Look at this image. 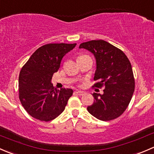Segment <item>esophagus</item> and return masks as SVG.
I'll return each instance as SVG.
<instances>
[{"mask_svg":"<svg viewBox=\"0 0 154 154\" xmlns=\"http://www.w3.org/2000/svg\"><path fill=\"white\" fill-rule=\"evenodd\" d=\"M75 93H76V94H78V95H80V96L83 95V94H85L84 91H76Z\"/></svg>","mask_w":154,"mask_h":154,"instance_id":"obj_1","label":"esophagus"}]
</instances>
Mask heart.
Listing matches in <instances>:
<instances>
[{"instance_id": "obj_1", "label": "heart", "mask_w": 154, "mask_h": 154, "mask_svg": "<svg viewBox=\"0 0 154 154\" xmlns=\"http://www.w3.org/2000/svg\"><path fill=\"white\" fill-rule=\"evenodd\" d=\"M86 56H88V55H86V54H82V55H80L79 57H86Z\"/></svg>"}]
</instances>
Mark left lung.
Here are the masks:
<instances>
[{
	"label": "left lung",
	"mask_w": 154,
	"mask_h": 154,
	"mask_svg": "<svg viewBox=\"0 0 154 154\" xmlns=\"http://www.w3.org/2000/svg\"><path fill=\"white\" fill-rule=\"evenodd\" d=\"M94 54L97 70L94 88H101L103 94L94 93V101L87 107L94 117L111 121L122 116L128 106L135 90V79L130 60L125 53L104 40H91L80 44Z\"/></svg>",
	"instance_id": "left-lung-1"
}]
</instances>
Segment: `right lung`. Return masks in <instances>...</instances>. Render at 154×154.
I'll use <instances>...</instances> for the list:
<instances>
[{"label":"right lung","mask_w":154,"mask_h":154,"mask_svg":"<svg viewBox=\"0 0 154 154\" xmlns=\"http://www.w3.org/2000/svg\"><path fill=\"white\" fill-rule=\"evenodd\" d=\"M76 45H45L32 54L21 68L18 77V96L24 109L34 119L50 122L64 111L73 90L57 89L51 84V79L58 71L63 57Z\"/></svg>","instance_id":"right-lung-1"}]
</instances>
